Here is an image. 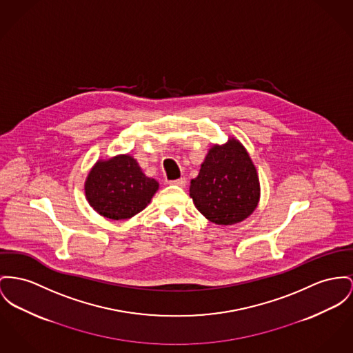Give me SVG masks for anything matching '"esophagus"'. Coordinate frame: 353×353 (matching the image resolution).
Segmentation results:
<instances>
[{
    "instance_id": "1",
    "label": "esophagus",
    "mask_w": 353,
    "mask_h": 353,
    "mask_svg": "<svg viewBox=\"0 0 353 353\" xmlns=\"http://www.w3.org/2000/svg\"><path fill=\"white\" fill-rule=\"evenodd\" d=\"M170 185H175V186H181V188H185L186 186V178L182 176L179 179H175V181H170Z\"/></svg>"
}]
</instances>
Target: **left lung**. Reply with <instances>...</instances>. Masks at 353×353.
<instances>
[{"label": "left lung", "instance_id": "1", "mask_svg": "<svg viewBox=\"0 0 353 353\" xmlns=\"http://www.w3.org/2000/svg\"><path fill=\"white\" fill-rule=\"evenodd\" d=\"M195 208L216 225H234L256 210L259 201L257 170L248 151L232 138L212 145L199 174L191 179Z\"/></svg>", "mask_w": 353, "mask_h": 353}]
</instances>
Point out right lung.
Here are the masks:
<instances>
[{
    "instance_id": "1",
    "label": "right lung",
    "mask_w": 353,
    "mask_h": 353,
    "mask_svg": "<svg viewBox=\"0 0 353 353\" xmlns=\"http://www.w3.org/2000/svg\"><path fill=\"white\" fill-rule=\"evenodd\" d=\"M159 183L143 174L139 163L127 155L97 161L84 190L94 212L110 219H128L150 203Z\"/></svg>"
}]
</instances>
